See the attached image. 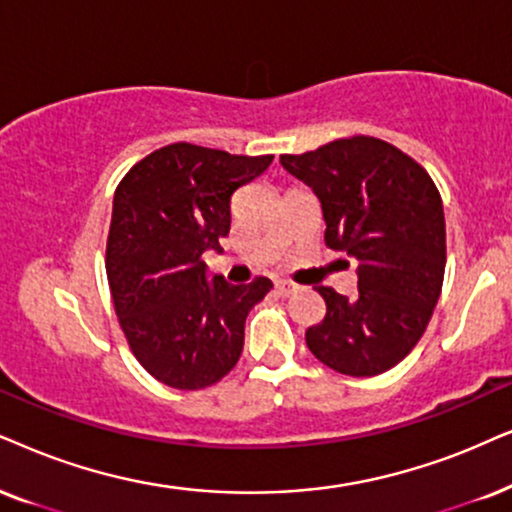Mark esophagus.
Segmentation results:
<instances>
[{"label": "esophagus", "instance_id": "esophagus-1", "mask_svg": "<svg viewBox=\"0 0 512 512\" xmlns=\"http://www.w3.org/2000/svg\"><path fill=\"white\" fill-rule=\"evenodd\" d=\"M295 290H297V286H295V283H290V281H278V283H276V293L281 295V297L293 295Z\"/></svg>", "mask_w": 512, "mask_h": 512}]
</instances>
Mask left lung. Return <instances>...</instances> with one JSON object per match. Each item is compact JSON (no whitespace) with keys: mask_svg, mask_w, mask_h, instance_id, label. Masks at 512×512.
<instances>
[{"mask_svg":"<svg viewBox=\"0 0 512 512\" xmlns=\"http://www.w3.org/2000/svg\"><path fill=\"white\" fill-rule=\"evenodd\" d=\"M281 165L321 200L326 245L359 262L357 295L316 286L326 316L304 333L333 371L368 378L397 366L442 293L446 226L442 196L423 165L383 139H338Z\"/></svg>","mask_w":512,"mask_h":512,"instance_id":"obj_1","label":"left lung"}]
</instances>
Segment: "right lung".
I'll return each instance as SVG.
<instances>
[{"mask_svg":"<svg viewBox=\"0 0 512 512\" xmlns=\"http://www.w3.org/2000/svg\"><path fill=\"white\" fill-rule=\"evenodd\" d=\"M274 155H231L196 144L148 153L115 189L106 274L127 345L155 380L203 390L243 352L245 316L274 288L257 276L231 286L205 276V250L231 229V196Z\"/></svg>","mask_w":512,"mask_h":512,"instance_id":"add662e5","label":"right lung"}]
</instances>
